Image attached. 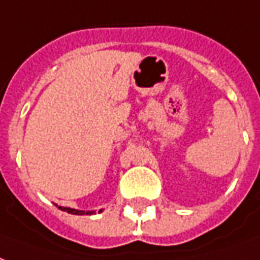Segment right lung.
Wrapping results in <instances>:
<instances>
[{"instance_id":"obj_1","label":"right lung","mask_w":260,"mask_h":260,"mask_svg":"<svg viewBox=\"0 0 260 260\" xmlns=\"http://www.w3.org/2000/svg\"><path fill=\"white\" fill-rule=\"evenodd\" d=\"M59 208L61 209V211H66V212L69 213H73V215H84V211H77V209H71V208H64V207H59ZM91 213H93V211H89V212H86V215H91Z\"/></svg>"}]
</instances>
